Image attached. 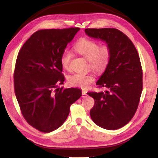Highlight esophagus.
<instances>
[{
	"label": "esophagus",
	"mask_w": 158,
	"mask_h": 158,
	"mask_svg": "<svg viewBox=\"0 0 158 158\" xmlns=\"http://www.w3.org/2000/svg\"><path fill=\"white\" fill-rule=\"evenodd\" d=\"M87 95V94H86V92H85V91H84V90H83V91H82V98H85V96H86Z\"/></svg>",
	"instance_id": "34e87169"
}]
</instances>
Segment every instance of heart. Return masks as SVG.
Here are the masks:
<instances>
[{
  "mask_svg": "<svg viewBox=\"0 0 158 158\" xmlns=\"http://www.w3.org/2000/svg\"><path fill=\"white\" fill-rule=\"evenodd\" d=\"M91 40H82L77 42L74 49L77 53L89 60V68L97 74H102L107 69L111 60V49L108 44L102 45ZM72 53L64 51L60 56V63L66 70L70 69ZM91 74L74 73L68 78V84L74 87L85 89L94 81Z\"/></svg>",
  "mask_w": 158,
  "mask_h": 158,
  "instance_id": "b5f03b06",
  "label": "heart"
}]
</instances>
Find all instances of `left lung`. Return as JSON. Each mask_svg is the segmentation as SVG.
Segmentation results:
<instances>
[{
  "label": "left lung",
  "instance_id": "left-lung-1",
  "mask_svg": "<svg viewBox=\"0 0 158 158\" xmlns=\"http://www.w3.org/2000/svg\"><path fill=\"white\" fill-rule=\"evenodd\" d=\"M89 37L105 41L111 49V60L96 85L105 92H90L95 105L90 115L96 125L117 130L129 123L137 111L143 89L142 68L135 45L116 28H86Z\"/></svg>",
  "mask_w": 158,
  "mask_h": 158
}]
</instances>
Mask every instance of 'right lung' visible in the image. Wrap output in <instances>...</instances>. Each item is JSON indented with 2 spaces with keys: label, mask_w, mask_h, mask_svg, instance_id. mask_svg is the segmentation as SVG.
Returning <instances> with one entry per match:
<instances>
[{
  "label": "right lung",
  "mask_w": 158,
  "mask_h": 158,
  "mask_svg": "<svg viewBox=\"0 0 158 158\" xmlns=\"http://www.w3.org/2000/svg\"><path fill=\"white\" fill-rule=\"evenodd\" d=\"M79 28L36 31L18 53L14 73L16 97L23 118L42 132L60 127L69 107L81 96L75 88H57L65 77L60 56Z\"/></svg>",
  "instance_id": "obj_1"
}]
</instances>
